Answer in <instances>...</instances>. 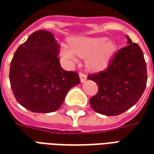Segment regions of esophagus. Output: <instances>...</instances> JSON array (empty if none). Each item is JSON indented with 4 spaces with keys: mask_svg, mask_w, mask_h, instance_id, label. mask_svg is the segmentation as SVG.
<instances>
[{
    "mask_svg": "<svg viewBox=\"0 0 154 154\" xmlns=\"http://www.w3.org/2000/svg\"><path fill=\"white\" fill-rule=\"evenodd\" d=\"M79 78H80V80H81V82H84V81H85L86 79H87V75L85 74H84V73H79Z\"/></svg>",
    "mask_w": 154,
    "mask_h": 154,
    "instance_id": "esophagus-1",
    "label": "esophagus"
}]
</instances>
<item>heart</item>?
<instances>
[{
	"mask_svg": "<svg viewBox=\"0 0 154 154\" xmlns=\"http://www.w3.org/2000/svg\"><path fill=\"white\" fill-rule=\"evenodd\" d=\"M115 51V44L105 38L76 37L70 40V45H62L60 54L70 62L76 61L77 56L86 57L87 67L97 70L107 65Z\"/></svg>",
	"mask_w": 154,
	"mask_h": 154,
	"instance_id": "obj_1",
	"label": "heart"
}]
</instances>
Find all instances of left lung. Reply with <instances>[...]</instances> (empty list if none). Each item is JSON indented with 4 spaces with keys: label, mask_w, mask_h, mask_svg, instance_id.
Returning a JSON list of instances; mask_svg holds the SVG:
<instances>
[{
    "label": "left lung",
    "mask_w": 154,
    "mask_h": 154,
    "mask_svg": "<svg viewBox=\"0 0 154 154\" xmlns=\"http://www.w3.org/2000/svg\"><path fill=\"white\" fill-rule=\"evenodd\" d=\"M128 45L114 54L106 69L88 76L99 85L89 103L99 114L115 116L137 103L147 85V66L141 48L126 35Z\"/></svg>",
    "instance_id": "obj_1"
}]
</instances>
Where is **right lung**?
<instances>
[{
  "label": "right lung",
  "instance_id": "add662e5",
  "mask_svg": "<svg viewBox=\"0 0 154 154\" xmlns=\"http://www.w3.org/2000/svg\"><path fill=\"white\" fill-rule=\"evenodd\" d=\"M59 52L54 35L40 30L14 54L9 74L11 89L17 102L31 112L56 111L69 90L80 82L77 72L62 69Z\"/></svg>",
  "mask_w": 154,
  "mask_h": 154
}]
</instances>
